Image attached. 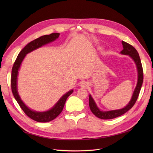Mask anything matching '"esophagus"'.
Instances as JSON below:
<instances>
[{
	"mask_svg": "<svg viewBox=\"0 0 153 153\" xmlns=\"http://www.w3.org/2000/svg\"><path fill=\"white\" fill-rule=\"evenodd\" d=\"M81 86L83 87V88H85V87H87V86H88V83L87 82H83L81 84Z\"/></svg>",
	"mask_w": 153,
	"mask_h": 153,
	"instance_id": "obj_1",
	"label": "esophagus"
}]
</instances>
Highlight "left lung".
<instances>
[{"mask_svg": "<svg viewBox=\"0 0 153 153\" xmlns=\"http://www.w3.org/2000/svg\"><path fill=\"white\" fill-rule=\"evenodd\" d=\"M122 43L123 45V49L120 52V53L125 55H129V56L134 60L136 64V66H137V69L138 71L137 83L134 90V92L133 93L130 101H129V102L128 104V105L126 106L124 108L120 110H110V111H101V110H100L96 105V104L95 101H94V100L93 99L92 97L89 95V104L90 109L93 113L94 115L100 119L108 120L115 118L116 117H118L123 114L128 112L129 110H130L135 105V102L137 101L139 95V92H140V90L141 88L143 82V71L141 62L138 52L132 46V45L126 43V42L122 41Z\"/></svg>", "mask_w": 153, "mask_h": 153, "instance_id": "8db88e82", "label": "left lung"}]
</instances>
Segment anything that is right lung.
<instances>
[{
    "mask_svg": "<svg viewBox=\"0 0 153 153\" xmlns=\"http://www.w3.org/2000/svg\"><path fill=\"white\" fill-rule=\"evenodd\" d=\"M60 33H53L50 35H45L43 36L39 37L36 39L32 41L30 43H28L23 49L20 51V53L18 55L17 58L14 62L12 69V76H11V89L13 95L16 101L19 104V106L23 110L28 117H30L32 120H35L39 122H48L52 121V120L56 118V117L60 114L63 110V108L66 102L67 98L69 97L71 93H73V90L66 93L61 97L60 100H58L57 103L55 105L53 108L48 111L45 112H37L32 110L23 102L19 97L18 90H17V77L18 74V70L20 67V65L22 62L23 60L25 58V55L30 52L33 51L37 48L54 41L59 37Z\"/></svg>",
    "mask_w": 153,
    "mask_h": 153,
    "instance_id": "1",
    "label": "right lung"
}]
</instances>
